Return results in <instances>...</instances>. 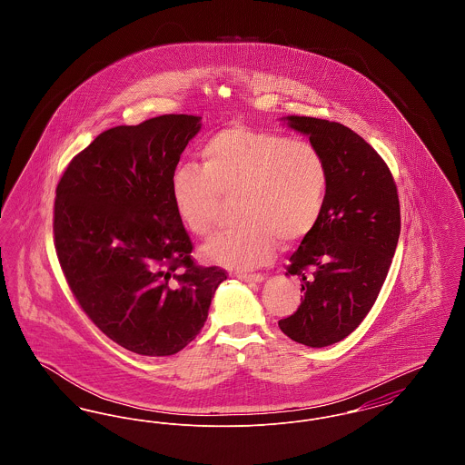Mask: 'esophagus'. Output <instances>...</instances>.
I'll use <instances>...</instances> for the list:
<instances>
[{"label":"esophagus","mask_w":465,"mask_h":465,"mask_svg":"<svg viewBox=\"0 0 465 465\" xmlns=\"http://www.w3.org/2000/svg\"><path fill=\"white\" fill-rule=\"evenodd\" d=\"M237 277L243 282H252V284H260L265 281V277L262 273H239Z\"/></svg>","instance_id":"34e87169"}]
</instances>
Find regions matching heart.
<instances>
[{
  "label": "heart",
  "instance_id": "1",
  "mask_svg": "<svg viewBox=\"0 0 465 465\" xmlns=\"http://www.w3.org/2000/svg\"><path fill=\"white\" fill-rule=\"evenodd\" d=\"M200 160L202 169L181 165L171 177L179 222L192 235L207 237L222 199L232 197L241 222L203 245L202 256L211 263L232 270L263 265L279 241H303L322 216L330 171L307 141L232 125L202 144Z\"/></svg>",
  "mask_w": 465,
  "mask_h": 465
}]
</instances>
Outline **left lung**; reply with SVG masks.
<instances>
[{
  "label": "left lung",
  "mask_w": 465,
  "mask_h": 465,
  "mask_svg": "<svg viewBox=\"0 0 465 465\" xmlns=\"http://www.w3.org/2000/svg\"><path fill=\"white\" fill-rule=\"evenodd\" d=\"M289 129L310 139L328 163L322 216L289 258L302 279V305L279 321L291 340L321 349L347 338L373 307L401 232L398 188L381 156L349 127L289 114Z\"/></svg>",
  "instance_id": "8db88e82"
}]
</instances>
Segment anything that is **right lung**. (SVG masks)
<instances>
[{
  "mask_svg": "<svg viewBox=\"0 0 465 465\" xmlns=\"http://www.w3.org/2000/svg\"><path fill=\"white\" fill-rule=\"evenodd\" d=\"M200 120L162 114L99 134L55 190L54 237L67 284L92 322L135 354L184 349L226 281L222 268L193 263L171 199V177Z\"/></svg>",
  "mask_w": 465,
  "mask_h": 465,
  "instance_id": "add662e5",
  "label": "right lung"
}]
</instances>
